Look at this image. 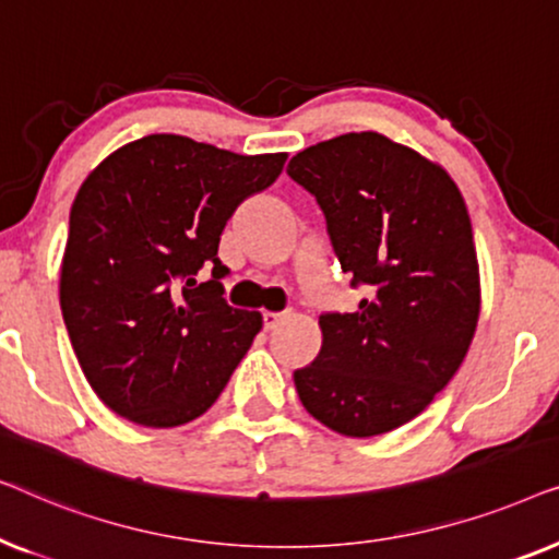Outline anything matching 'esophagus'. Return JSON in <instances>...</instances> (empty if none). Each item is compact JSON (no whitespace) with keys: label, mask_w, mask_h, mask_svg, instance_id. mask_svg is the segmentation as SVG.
<instances>
[{"label":"esophagus","mask_w":559,"mask_h":559,"mask_svg":"<svg viewBox=\"0 0 559 559\" xmlns=\"http://www.w3.org/2000/svg\"><path fill=\"white\" fill-rule=\"evenodd\" d=\"M282 320H285V316H282V312H264V316H262L264 331H274V328H277Z\"/></svg>","instance_id":"34e87169"}]
</instances>
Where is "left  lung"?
Returning <instances> with one entry per match:
<instances>
[{"label": "left lung", "mask_w": 559, "mask_h": 559, "mask_svg": "<svg viewBox=\"0 0 559 559\" xmlns=\"http://www.w3.org/2000/svg\"><path fill=\"white\" fill-rule=\"evenodd\" d=\"M316 198L356 312H323V346L295 371L302 407L348 438L415 419L461 369L480 310L473 228L440 165L384 134L350 132L289 159Z\"/></svg>", "instance_id": "1"}]
</instances>
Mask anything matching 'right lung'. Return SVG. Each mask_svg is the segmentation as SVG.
I'll return each instance as SVG.
<instances>
[{
    "label": "right lung",
    "instance_id": "add662e5",
    "mask_svg": "<svg viewBox=\"0 0 559 559\" xmlns=\"http://www.w3.org/2000/svg\"><path fill=\"white\" fill-rule=\"evenodd\" d=\"M287 155H236L180 134L114 152L75 195L60 310L88 384L144 427L201 417L262 331L226 302V221L280 178ZM212 270L205 283L197 280Z\"/></svg>",
    "mask_w": 559,
    "mask_h": 559
}]
</instances>
